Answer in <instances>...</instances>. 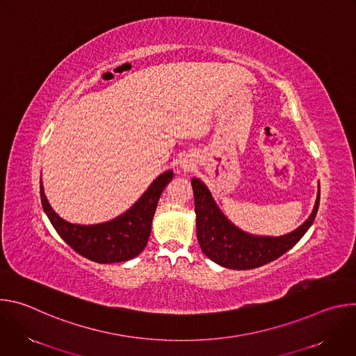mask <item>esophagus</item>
I'll return each instance as SVG.
<instances>
[{
    "label": "esophagus",
    "mask_w": 356,
    "mask_h": 356,
    "mask_svg": "<svg viewBox=\"0 0 356 356\" xmlns=\"http://www.w3.org/2000/svg\"><path fill=\"white\" fill-rule=\"evenodd\" d=\"M183 166H186V168H187V165H183Z\"/></svg>",
    "instance_id": "esophagus-1"
}]
</instances>
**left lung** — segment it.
I'll use <instances>...</instances> for the list:
<instances>
[{"label":"left lung","mask_w":356,"mask_h":356,"mask_svg":"<svg viewBox=\"0 0 356 356\" xmlns=\"http://www.w3.org/2000/svg\"><path fill=\"white\" fill-rule=\"evenodd\" d=\"M197 239L204 255L220 266L245 270L269 264L291 249L314 222L318 206L320 190L310 217L298 228L280 236L253 235L234 225L220 210L209 187L200 179H191Z\"/></svg>","instance_id":"obj_1"}]
</instances>
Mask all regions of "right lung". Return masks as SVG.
Masks as SVG:
<instances>
[{
	"instance_id": "1",
	"label": "right lung",
	"mask_w": 356,
	"mask_h": 356,
	"mask_svg": "<svg viewBox=\"0 0 356 356\" xmlns=\"http://www.w3.org/2000/svg\"><path fill=\"white\" fill-rule=\"evenodd\" d=\"M172 179L173 170H165L125 213L99 224H72L58 216L44 195L42 180L40 201L43 211L56 232L81 257L97 264L125 262L138 257L145 249L158 201Z\"/></svg>"
}]
</instances>
